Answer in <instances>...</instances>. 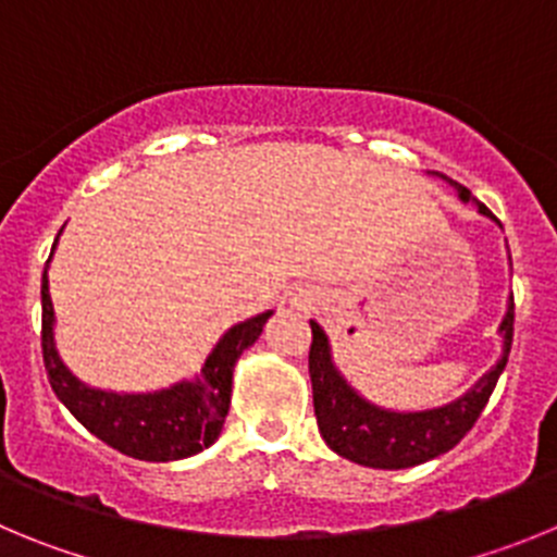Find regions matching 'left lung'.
I'll use <instances>...</instances> for the list:
<instances>
[{
	"mask_svg": "<svg viewBox=\"0 0 557 557\" xmlns=\"http://www.w3.org/2000/svg\"><path fill=\"white\" fill-rule=\"evenodd\" d=\"M435 177L453 185L460 202H474L483 216H491V210L478 202L469 188L438 172ZM310 330H313V341H310L308 369L310 383H313V410L319 433L327 441V447L341 458L372 466V469H408V466H419L424 460L449 453L480 419L491 391L508 363L510 341H513V297H510L508 313L499 324L503 358L491 366L463 397L441 405V408L410 410V413L377 408L360 397L335 369L324 330L315 322H310Z\"/></svg>",
	"mask_w": 557,
	"mask_h": 557,
	"instance_id": "8db88e82",
	"label": "left lung"
}]
</instances>
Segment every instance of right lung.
Segmentation results:
<instances>
[{
	"label": "right lung",
	"mask_w": 557,
	"mask_h": 557,
	"mask_svg": "<svg viewBox=\"0 0 557 557\" xmlns=\"http://www.w3.org/2000/svg\"><path fill=\"white\" fill-rule=\"evenodd\" d=\"M49 267V260H47ZM41 349L47 366L49 385L58 399L72 410V416L102 438L108 447L138 460L191 458L219 438L224 416L230 410L235 360L247 347H252L272 310L258 313L247 322L235 324L219 338L213 352L205 360L202 372L194 380L152 391V394H113L79 383L69 372L54 349V308L49 297V277L44 269L41 280Z\"/></svg>",
	"instance_id": "add662e5"
}]
</instances>
